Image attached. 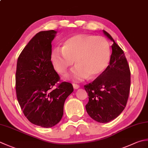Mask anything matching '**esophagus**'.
I'll return each instance as SVG.
<instances>
[{
    "mask_svg": "<svg viewBox=\"0 0 148 148\" xmlns=\"http://www.w3.org/2000/svg\"><path fill=\"white\" fill-rule=\"evenodd\" d=\"M72 86H73L74 89H78L79 88V85H77V84H75V83L72 84Z\"/></svg>",
    "mask_w": 148,
    "mask_h": 148,
    "instance_id": "34e87169",
    "label": "esophagus"
}]
</instances>
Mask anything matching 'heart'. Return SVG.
<instances>
[{"instance_id": "b5f03b06", "label": "heart", "mask_w": 148, "mask_h": 148, "mask_svg": "<svg viewBox=\"0 0 148 148\" xmlns=\"http://www.w3.org/2000/svg\"><path fill=\"white\" fill-rule=\"evenodd\" d=\"M111 47L103 36L79 34L66 39L62 50L56 49L51 53V62L61 75L66 73L73 65L71 77L76 81L95 78L102 74L110 64Z\"/></svg>"}]
</instances>
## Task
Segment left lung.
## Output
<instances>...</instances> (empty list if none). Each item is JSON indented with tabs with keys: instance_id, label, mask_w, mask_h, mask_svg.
I'll use <instances>...</instances> for the list:
<instances>
[{
	"instance_id": "obj_1",
	"label": "left lung",
	"mask_w": 148,
	"mask_h": 148,
	"mask_svg": "<svg viewBox=\"0 0 148 148\" xmlns=\"http://www.w3.org/2000/svg\"><path fill=\"white\" fill-rule=\"evenodd\" d=\"M103 31L113 42L110 64L102 74L84 87L88 95L85 108L89 116L97 122L106 123L117 117L126 107L131 81L123 51L110 34Z\"/></svg>"
}]
</instances>
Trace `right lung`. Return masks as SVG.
Wrapping results in <instances>:
<instances>
[{
	"instance_id": "1",
	"label": "right lung",
	"mask_w": 148,
	"mask_h": 148,
	"mask_svg": "<svg viewBox=\"0 0 148 148\" xmlns=\"http://www.w3.org/2000/svg\"><path fill=\"white\" fill-rule=\"evenodd\" d=\"M56 33L50 30L36 34L17 60V99L26 118L43 128H51L60 122L65 101L74 90L68 82L61 83L53 90L60 80L51 59V43Z\"/></svg>"
}]
</instances>
